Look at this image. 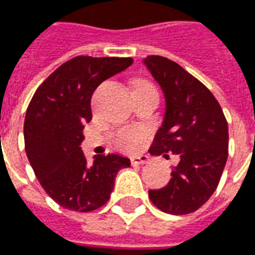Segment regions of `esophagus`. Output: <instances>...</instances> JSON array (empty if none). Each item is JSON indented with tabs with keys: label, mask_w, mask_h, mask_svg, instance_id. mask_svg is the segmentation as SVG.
<instances>
[{
	"label": "esophagus",
	"mask_w": 255,
	"mask_h": 255,
	"mask_svg": "<svg viewBox=\"0 0 255 255\" xmlns=\"http://www.w3.org/2000/svg\"><path fill=\"white\" fill-rule=\"evenodd\" d=\"M131 164L133 165H143V164H148L149 157L148 156H133L131 158Z\"/></svg>",
	"instance_id": "1"
}]
</instances>
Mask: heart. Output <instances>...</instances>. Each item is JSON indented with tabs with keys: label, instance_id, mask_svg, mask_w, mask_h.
Returning <instances> with one entry per match:
<instances>
[{
	"label": "heart",
	"instance_id": "1",
	"mask_svg": "<svg viewBox=\"0 0 255 255\" xmlns=\"http://www.w3.org/2000/svg\"><path fill=\"white\" fill-rule=\"evenodd\" d=\"M154 89L152 84L146 82V80L138 79L133 83V90L138 91V90H150ZM143 131L135 129H124L121 130L117 134L116 145L122 150H134L138 146L141 141L143 139Z\"/></svg>",
	"mask_w": 255,
	"mask_h": 255
}]
</instances>
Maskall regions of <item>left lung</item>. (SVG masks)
Masks as SVG:
<instances>
[{
    "label": "left lung",
    "mask_w": 255,
    "mask_h": 255,
    "mask_svg": "<svg viewBox=\"0 0 255 255\" xmlns=\"http://www.w3.org/2000/svg\"><path fill=\"white\" fill-rule=\"evenodd\" d=\"M165 97V114L149 152L177 154L169 183L149 189L157 208L172 215L196 211L219 184L229 156V126L210 90L177 63L162 56L143 59Z\"/></svg>",
    "instance_id": "8db88e82"
}]
</instances>
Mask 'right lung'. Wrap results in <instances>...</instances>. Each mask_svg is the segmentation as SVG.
I'll use <instances>...</instances> for the list:
<instances>
[{
	"label": "right lung",
	"instance_id": "obj_1",
	"mask_svg": "<svg viewBox=\"0 0 255 255\" xmlns=\"http://www.w3.org/2000/svg\"><path fill=\"white\" fill-rule=\"evenodd\" d=\"M131 57L76 56L36 90L24 122L25 152L48 196L62 207L94 211L109 200L120 169L130 160L109 153L90 164L80 143L91 114V97L103 80L131 66Z\"/></svg>",
	"mask_w": 255,
	"mask_h": 255
}]
</instances>
